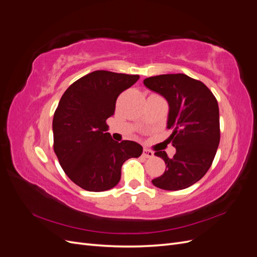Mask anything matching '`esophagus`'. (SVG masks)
Instances as JSON below:
<instances>
[{"label": "esophagus", "instance_id": "obj_1", "mask_svg": "<svg viewBox=\"0 0 257 257\" xmlns=\"http://www.w3.org/2000/svg\"><path fill=\"white\" fill-rule=\"evenodd\" d=\"M153 155H154V153H153L152 151H150V150H147V149H144V151H143V157H144V158L151 159V158H153Z\"/></svg>", "mask_w": 257, "mask_h": 257}]
</instances>
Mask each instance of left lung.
Instances as JSON below:
<instances>
[{
  "instance_id": "obj_1",
  "label": "left lung",
  "mask_w": 257,
  "mask_h": 257,
  "mask_svg": "<svg viewBox=\"0 0 257 257\" xmlns=\"http://www.w3.org/2000/svg\"><path fill=\"white\" fill-rule=\"evenodd\" d=\"M144 84L168 102L167 128H173L168 139L176 148L172 159L165 151L154 153L166 169L152 183L167 191L189 188L208 172L220 144L217 100L203 82L184 74L149 77Z\"/></svg>"
}]
</instances>
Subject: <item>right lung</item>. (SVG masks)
I'll use <instances>...</instances> for the list:
<instances>
[{
	"label": "right lung",
	"mask_w": 257,
	"mask_h": 257,
	"mask_svg": "<svg viewBox=\"0 0 257 257\" xmlns=\"http://www.w3.org/2000/svg\"><path fill=\"white\" fill-rule=\"evenodd\" d=\"M138 79V75L95 71L69 85L60 99L52 121L53 150L67 177L85 191L112 189L123 163L143 153L139 144L114 142L106 133L116 98Z\"/></svg>",
	"instance_id": "right-lung-1"
}]
</instances>
